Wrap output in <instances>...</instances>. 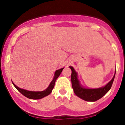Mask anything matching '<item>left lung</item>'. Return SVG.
Masks as SVG:
<instances>
[{"mask_svg": "<svg viewBox=\"0 0 125 125\" xmlns=\"http://www.w3.org/2000/svg\"><path fill=\"white\" fill-rule=\"evenodd\" d=\"M70 68L72 70L71 81L74 93L76 96L87 102H95L103 97L112 87L115 76V75L112 80L104 87L95 89H86L80 85V82L77 78V73L73 68L72 67H70Z\"/></svg>", "mask_w": 125, "mask_h": 125, "instance_id": "8db88e82", "label": "left lung"}]
</instances>
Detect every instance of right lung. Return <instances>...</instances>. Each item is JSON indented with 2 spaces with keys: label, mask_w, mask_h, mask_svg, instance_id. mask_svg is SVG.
Instances as JSON below:
<instances>
[{
  "label": "right lung",
  "mask_w": 125,
  "mask_h": 125,
  "mask_svg": "<svg viewBox=\"0 0 125 125\" xmlns=\"http://www.w3.org/2000/svg\"><path fill=\"white\" fill-rule=\"evenodd\" d=\"M63 68H61V69L57 70V71L55 73V76L54 78L53 79V80L52 81V82L50 83V85L49 86V87L47 88V89L45 90L42 91V92H31V91H28L26 90H23L22 88H20L18 86H17L15 84L13 83L12 82L13 85H14L15 88L17 89L18 91L21 92L22 95H24L25 96H26L27 98L30 99H33V100H38V99H41L42 98L45 97V96H47V95H50L52 91L53 88H54L55 86V83L56 80L57 79L59 75H60L61 72H62Z\"/></svg>",
  "instance_id": "add662e5"
}]
</instances>
